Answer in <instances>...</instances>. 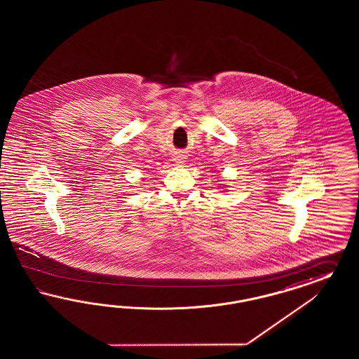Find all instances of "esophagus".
Listing matches in <instances>:
<instances>
[{"label":"esophagus","mask_w":359,"mask_h":359,"mask_svg":"<svg viewBox=\"0 0 359 359\" xmlns=\"http://www.w3.org/2000/svg\"><path fill=\"white\" fill-rule=\"evenodd\" d=\"M175 162L179 164L183 163V162H184V155H182V154H180V155H176V156H175Z\"/></svg>","instance_id":"1"}]
</instances>
